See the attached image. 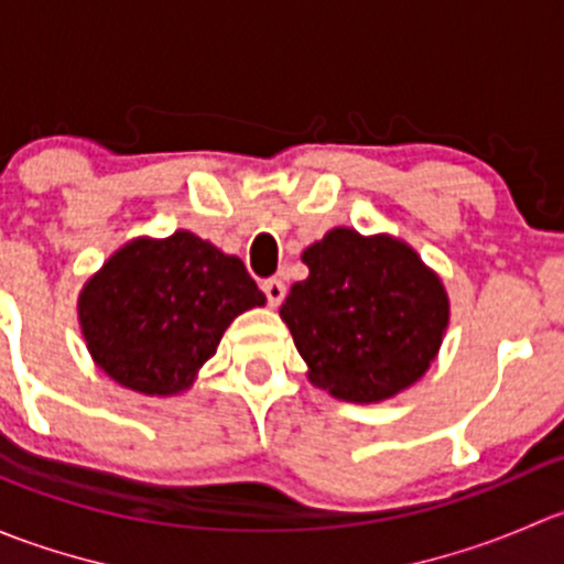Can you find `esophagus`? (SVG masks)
Wrapping results in <instances>:
<instances>
[{"label":"esophagus","instance_id":"34e87169","mask_svg":"<svg viewBox=\"0 0 564 564\" xmlns=\"http://www.w3.org/2000/svg\"><path fill=\"white\" fill-rule=\"evenodd\" d=\"M261 289H264L267 303H270L272 308H278V305L283 303V297H286V286H283V281H278V278H270V281H264V283H261Z\"/></svg>","mask_w":564,"mask_h":564}]
</instances>
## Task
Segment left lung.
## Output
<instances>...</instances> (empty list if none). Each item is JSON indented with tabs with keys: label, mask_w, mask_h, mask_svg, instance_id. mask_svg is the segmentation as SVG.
<instances>
[{
	"label": "left lung",
	"mask_w": 564,
	"mask_h": 564,
	"mask_svg": "<svg viewBox=\"0 0 564 564\" xmlns=\"http://www.w3.org/2000/svg\"><path fill=\"white\" fill-rule=\"evenodd\" d=\"M281 318L316 388L379 403L417 382L442 346L451 300L417 250L390 235L333 229L303 250Z\"/></svg>",
	"instance_id": "obj_1"
}]
</instances>
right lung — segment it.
I'll return each mask as SVG.
<instances>
[{
    "mask_svg": "<svg viewBox=\"0 0 564 564\" xmlns=\"http://www.w3.org/2000/svg\"><path fill=\"white\" fill-rule=\"evenodd\" d=\"M246 264L174 231L122 246L84 283L78 322L100 371L144 395H176L218 351L242 311L264 305Z\"/></svg>",
    "mask_w": 564,
    "mask_h": 564,
    "instance_id": "right-lung-1",
    "label": "right lung"
}]
</instances>
